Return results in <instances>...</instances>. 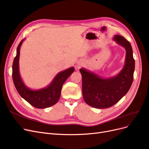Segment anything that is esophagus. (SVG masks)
<instances>
[{
  "label": "esophagus",
  "mask_w": 149,
  "mask_h": 149,
  "mask_svg": "<svg viewBox=\"0 0 149 149\" xmlns=\"http://www.w3.org/2000/svg\"><path fill=\"white\" fill-rule=\"evenodd\" d=\"M82 65V64H81V63H79V64H78V68H79L80 66H81Z\"/></svg>",
  "instance_id": "1"
}]
</instances>
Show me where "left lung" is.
I'll return each mask as SVG.
<instances>
[{
	"label": "left lung",
	"mask_w": 149,
	"mask_h": 149,
	"mask_svg": "<svg viewBox=\"0 0 149 149\" xmlns=\"http://www.w3.org/2000/svg\"><path fill=\"white\" fill-rule=\"evenodd\" d=\"M113 40L126 50L124 66L118 74L104 79L85 68L80 69L83 99L95 108H107L116 104L127 93L133 83L135 63L131 44L118 35L114 36Z\"/></svg>",
	"instance_id": "1"
}]
</instances>
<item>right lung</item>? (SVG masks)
<instances>
[{
    "label": "right lung",
    "instance_id": "right-lung-1",
    "mask_svg": "<svg viewBox=\"0 0 149 149\" xmlns=\"http://www.w3.org/2000/svg\"><path fill=\"white\" fill-rule=\"evenodd\" d=\"M25 39L19 44L16 50V56L13 63V80L16 90L22 97L30 104L37 108H46L55 105L59 100L62 86L68 77L74 71L70 67L58 74L47 86L33 90L28 88L22 81L19 72V56L21 46Z\"/></svg>",
    "mask_w": 149,
    "mask_h": 149
}]
</instances>
